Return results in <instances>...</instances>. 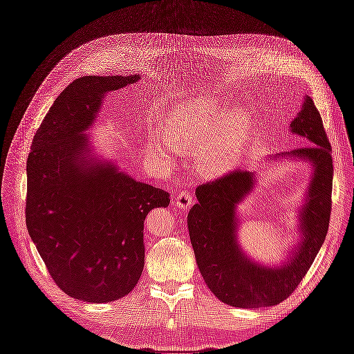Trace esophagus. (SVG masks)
<instances>
[{
  "mask_svg": "<svg viewBox=\"0 0 354 354\" xmlns=\"http://www.w3.org/2000/svg\"><path fill=\"white\" fill-rule=\"evenodd\" d=\"M192 202H194V195H192L190 192L181 190V192H178L177 196H176V205L181 211H186L192 205Z\"/></svg>",
  "mask_w": 354,
  "mask_h": 354,
  "instance_id": "esophagus-1",
  "label": "esophagus"
}]
</instances>
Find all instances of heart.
<instances>
[{"label":"heart","mask_w":354,"mask_h":354,"mask_svg":"<svg viewBox=\"0 0 354 354\" xmlns=\"http://www.w3.org/2000/svg\"><path fill=\"white\" fill-rule=\"evenodd\" d=\"M171 137L198 152L199 165L207 173H223L236 165L248 138V120L232 115L216 102H198L174 111L169 116L168 134H152L149 149L173 160L177 147Z\"/></svg>","instance_id":"heart-1"}]
</instances>
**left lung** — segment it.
Returning <instances> with one entry per match:
<instances>
[{
  "instance_id": "obj_1",
  "label": "left lung",
  "mask_w": 354,
  "mask_h": 354,
  "mask_svg": "<svg viewBox=\"0 0 354 354\" xmlns=\"http://www.w3.org/2000/svg\"><path fill=\"white\" fill-rule=\"evenodd\" d=\"M291 130L306 137L310 145L286 155L307 159L315 168L301 211L303 242L298 243L291 263L279 269L260 267L238 248L234 209L254 186L251 171L232 169L196 187L198 203L187 214L190 242L203 281L229 306L259 308L282 303L303 281L326 238L334 167L322 116L310 97L291 122Z\"/></svg>"
}]
</instances>
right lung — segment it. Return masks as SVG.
Listing matches in <instances>:
<instances>
[{"instance_id": "obj_1", "label": "right lung", "mask_w": 354, "mask_h": 354, "mask_svg": "<svg viewBox=\"0 0 354 354\" xmlns=\"http://www.w3.org/2000/svg\"><path fill=\"white\" fill-rule=\"evenodd\" d=\"M131 77H82L60 93L32 140L26 162V227L63 292L87 303L130 294L145 266L149 211L169 194L85 155L88 130L104 93Z\"/></svg>"}]
</instances>
